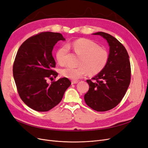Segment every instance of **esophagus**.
<instances>
[{"label": "esophagus", "instance_id": "34e87169", "mask_svg": "<svg viewBox=\"0 0 148 148\" xmlns=\"http://www.w3.org/2000/svg\"><path fill=\"white\" fill-rule=\"evenodd\" d=\"M78 80H72V81H71V84H77V83H78Z\"/></svg>", "mask_w": 148, "mask_h": 148}]
</instances>
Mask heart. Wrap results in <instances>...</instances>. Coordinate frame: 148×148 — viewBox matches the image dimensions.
Masks as SVG:
<instances>
[{
  "instance_id": "1",
  "label": "heart",
  "mask_w": 148,
  "mask_h": 148,
  "mask_svg": "<svg viewBox=\"0 0 148 148\" xmlns=\"http://www.w3.org/2000/svg\"><path fill=\"white\" fill-rule=\"evenodd\" d=\"M69 47L79 56L78 67L66 66L61 70L63 77L70 79H78L86 75L99 73L104 69L109 61V54L106 49L90 39L80 38L72 43L60 47L57 52V60L59 64L64 65L66 63Z\"/></svg>"
}]
</instances>
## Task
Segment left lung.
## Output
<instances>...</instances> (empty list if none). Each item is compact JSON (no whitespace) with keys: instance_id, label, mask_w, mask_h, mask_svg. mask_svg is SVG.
I'll use <instances>...</instances> for the list:
<instances>
[{"instance_id":"obj_1","label":"left lung","mask_w":148,"mask_h":148,"mask_svg":"<svg viewBox=\"0 0 148 148\" xmlns=\"http://www.w3.org/2000/svg\"><path fill=\"white\" fill-rule=\"evenodd\" d=\"M107 40L109 58L105 68L91 79H87L89 90L84 98L86 104L97 112L109 110L122 100L131 80L128 53L123 44L109 34L94 33Z\"/></svg>"}]
</instances>
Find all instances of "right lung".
Returning <instances> with one entry per match:
<instances>
[{"label":"right lung","mask_w":148,"mask_h":148,"mask_svg":"<svg viewBox=\"0 0 148 148\" xmlns=\"http://www.w3.org/2000/svg\"><path fill=\"white\" fill-rule=\"evenodd\" d=\"M60 40H65L60 33L42 32L26 39L18 50L13 78L21 99L34 110L47 112L59 104L71 84L67 78L47 82L58 75L53 70L56 62L52 52Z\"/></svg>","instance_id":"1"}]
</instances>
